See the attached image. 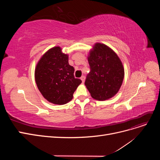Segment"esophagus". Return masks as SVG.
<instances>
[{"label": "esophagus", "instance_id": "obj_1", "mask_svg": "<svg viewBox=\"0 0 160 160\" xmlns=\"http://www.w3.org/2000/svg\"><path fill=\"white\" fill-rule=\"evenodd\" d=\"M85 76H82V77H81V80L82 81V82H83V83H84V82H85Z\"/></svg>", "mask_w": 160, "mask_h": 160}]
</instances>
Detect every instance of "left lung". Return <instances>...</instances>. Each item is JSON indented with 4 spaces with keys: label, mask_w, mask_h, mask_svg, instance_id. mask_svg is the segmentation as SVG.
Instances as JSON below:
<instances>
[{
    "label": "left lung",
    "mask_w": 160,
    "mask_h": 160,
    "mask_svg": "<svg viewBox=\"0 0 160 160\" xmlns=\"http://www.w3.org/2000/svg\"><path fill=\"white\" fill-rule=\"evenodd\" d=\"M91 71L85 85L91 96L99 101L113 98L122 85L124 67L112 49L103 43L96 42L88 56Z\"/></svg>",
    "instance_id": "left-lung-1"
}]
</instances>
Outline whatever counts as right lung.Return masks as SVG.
Masks as SVG:
<instances>
[{"label": "right lung", "instance_id": "add662e5", "mask_svg": "<svg viewBox=\"0 0 160 160\" xmlns=\"http://www.w3.org/2000/svg\"><path fill=\"white\" fill-rule=\"evenodd\" d=\"M69 64V55L61 47H52L42 55L35 69V79L41 93L49 102L64 105L72 100L81 80L74 77Z\"/></svg>", "mask_w": 160, "mask_h": 160}]
</instances>
